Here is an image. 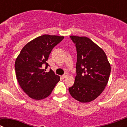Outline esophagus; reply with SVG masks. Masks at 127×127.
I'll return each mask as SVG.
<instances>
[{
  "mask_svg": "<svg viewBox=\"0 0 127 127\" xmlns=\"http://www.w3.org/2000/svg\"><path fill=\"white\" fill-rule=\"evenodd\" d=\"M68 76V73H65L63 75L62 77L63 78H66Z\"/></svg>",
  "mask_w": 127,
  "mask_h": 127,
  "instance_id": "1",
  "label": "esophagus"
}]
</instances>
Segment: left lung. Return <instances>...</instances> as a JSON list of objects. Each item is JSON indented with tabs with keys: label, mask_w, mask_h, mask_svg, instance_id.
<instances>
[{
	"label": "left lung",
	"mask_w": 127,
	"mask_h": 127,
	"mask_svg": "<svg viewBox=\"0 0 127 127\" xmlns=\"http://www.w3.org/2000/svg\"><path fill=\"white\" fill-rule=\"evenodd\" d=\"M77 52L73 85L68 89L70 95L79 102H89L96 99L108 84L110 63L104 51L86 36L71 35Z\"/></svg>",
	"instance_id": "1"
}]
</instances>
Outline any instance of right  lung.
<instances>
[{"label":"right lung","instance_id":"obj_1","mask_svg":"<svg viewBox=\"0 0 127 127\" xmlns=\"http://www.w3.org/2000/svg\"><path fill=\"white\" fill-rule=\"evenodd\" d=\"M64 38L63 36L43 35L27 43L15 61V71L19 85L30 98L41 100L47 97L60 80L52 70L49 72L50 53Z\"/></svg>","mask_w":127,"mask_h":127}]
</instances>
